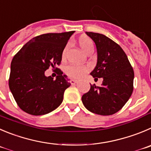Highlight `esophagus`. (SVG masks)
Returning a JSON list of instances; mask_svg holds the SVG:
<instances>
[{
    "instance_id": "esophagus-1",
    "label": "esophagus",
    "mask_w": 151,
    "mask_h": 151,
    "mask_svg": "<svg viewBox=\"0 0 151 151\" xmlns=\"http://www.w3.org/2000/svg\"><path fill=\"white\" fill-rule=\"evenodd\" d=\"M77 83V80H71V85H75Z\"/></svg>"
}]
</instances>
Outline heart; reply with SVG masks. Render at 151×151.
I'll return each mask as SVG.
<instances>
[{
    "instance_id": "obj_1",
    "label": "heart",
    "mask_w": 151,
    "mask_h": 151,
    "mask_svg": "<svg viewBox=\"0 0 151 151\" xmlns=\"http://www.w3.org/2000/svg\"><path fill=\"white\" fill-rule=\"evenodd\" d=\"M78 45L80 48L82 49L86 53H88L89 50H93L92 41L90 38L87 37V36H80L78 39ZM66 50H67V47H65L63 53H62V59H63V60L65 59ZM88 67H86V66L71 65H68L66 67L65 73L71 78L79 79L80 77H82L86 74V72L88 71Z\"/></svg>"
}]
</instances>
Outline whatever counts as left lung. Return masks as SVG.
<instances>
[{"instance_id":"obj_1","label":"left lung","mask_w":151,"mask_h":151,"mask_svg":"<svg viewBox=\"0 0 151 151\" xmlns=\"http://www.w3.org/2000/svg\"><path fill=\"white\" fill-rule=\"evenodd\" d=\"M96 45L98 61L90 73L95 80L103 78L101 86L91 85L82 96L90 112L101 115L116 113L125 105L133 91L134 71L123 49L103 34L86 32Z\"/></svg>"}]
</instances>
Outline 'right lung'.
Returning a JSON list of instances; mask_svg holds the SVG:
<instances>
[{
	"label": "right lung",
	"mask_w": 151,
	"mask_h": 151,
	"mask_svg": "<svg viewBox=\"0 0 151 151\" xmlns=\"http://www.w3.org/2000/svg\"><path fill=\"white\" fill-rule=\"evenodd\" d=\"M74 31L46 33L27 42L11 63L9 86L18 106L33 115H45L62 104L65 90L71 86L65 74L56 68ZM52 67L59 70L56 80L44 72Z\"/></svg>",
	"instance_id": "obj_1"
}]
</instances>
